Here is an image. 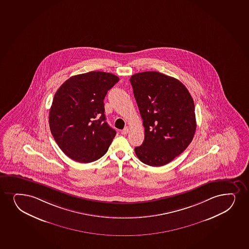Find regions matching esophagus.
I'll return each instance as SVG.
<instances>
[{
    "instance_id": "1",
    "label": "esophagus",
    "mask_w": 249,
    "mask_h": 249,
    "mask_svg": "<svg viewBox=\"0 0 249 249\" xmlns=\"http://www.w3.org/2000/svg\"><path fill=\"white\" fill-rule=\"evenodd\" d=\"M129 132V128L126 126V127H125V128L123 129V130H122V134L123 135H126L127 133H128Z\"/></svg>"
}]
</instances>
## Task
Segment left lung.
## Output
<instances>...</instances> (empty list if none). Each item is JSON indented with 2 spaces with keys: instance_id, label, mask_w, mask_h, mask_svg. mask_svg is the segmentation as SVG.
Listing matches in <instances>:
<instances>
[{
  "instance_id": "obj_1",
  "label": "left lung",
  "mask_w": 249,
  "mask_h": 249,
  "mask_svg": "<svg viewBox=\"0 0 249 249\" xmlns=\"http://www.w3.org/2000/svg\"><path fill=\"white\" fill-rule=\"evenodd\" d=\"M142 118L145 138L135 153L141 161L161 167L180 155L196 131L193 97L180 81L158 71H144L130 79Z\"/></svg>"
}]
</instances>
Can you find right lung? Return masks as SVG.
Returning <instances> with one entry per match:
<instances>
[{
    "mask_svg": "<svg viewBox=\"0 0 249 249\" xmlns=\"http://www.w3.org/2000/svg\"><path fill=\"white\" fill-rule=\"evenodd\" d=\"M118 81L113 74L90 71L71 76L54 95L51 132L74 161L91 162L107 152L117 132L106 122L103 100Z\"/></svg>",
    "mask_w": 249,
    "mask_h": 249,
    "instance_id": "add662e5",
    "label": "right lung"
}]
</instances>
